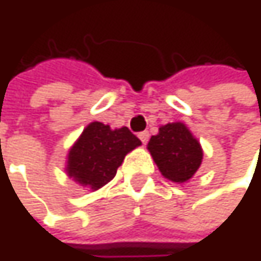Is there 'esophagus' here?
I'll use <instances>...</instances> for the list:
<instances>
[{
  "label": "esophagus",
  "instance_id": "1",
  "mask_svg": "<svg viewBox=\"0 0 261 261\" xmlns=\"http://www.w3.org/2000/svg\"><path fill=\"white\" fill-rule=\"evenodd\" d=\"M139 139L142 140V143H143V145H146V142L149 140V133H148V131H142V133H139Z\"/></svg>",
  "mask_w": 261,
  "mask_h": 261
}]
</instances>
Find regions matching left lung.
Masks as SVG:
<instances>
[{"mask_svg": "<svg viewBox=\"0 0 261 261\" xmlns=\"http://www.w3.org/2000/svg\"><path fill=\"white\" fill-rule=\"evenodd\" d=\"M146 148L162 175L172 182L189 181L202 163L201 143L182 122L162 125Z\"/></svg>", "mask_w": 261, "mask_h": 261, "instance_id": "1", "label": "left lung"}]
</instances>
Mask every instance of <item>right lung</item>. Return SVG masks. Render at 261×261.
I'll use <instances>...</instances> for the list:
<instances>
[{
    "instance_id": "obj_1",
    "label": "right lung",
    "mask_w": 261,
    "mask_h": 261,
    "mask_svg": "<svg viewBox=\"0 0 261 261\" xmlns=\"http://www.w3.org/2000/svg\"><path fill=\"white\" fill-rule=\"evenodd\" d=\"M140 145L127 127L113 130L102 122H90L68 151L65 171L80 186L98 190L115 178L125 155Z\"/></svg>"
}]
</instances>
